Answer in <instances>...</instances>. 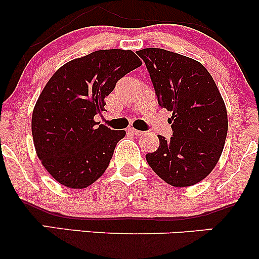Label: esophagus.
<instances>
[{
  "instance_id": "esophagus-1",
  "label": "esophagus",
  "mask_w": 259,
  "mask_h": 259,
  "mask_svg": "<svg viewBox=\"0 0 259 259\" xmlns=\"http://www.w3.org/2000/svg\"><path fill=\"white\" fill-rule=\"evenodd\" d=\"M129 133H132V134H134V135H136V136H141V135H144V132H141V130L132 129V127H130V129H129Z\"/></svg>"
}]
</instances>
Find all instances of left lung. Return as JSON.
<instances>
[{"mask_svg":"<svg viewBox=\"0 0 259 259\" xmlns=\"http://www.w3.org/2000/svg\"><path fill=\"white\" fill-rule=\"evenodd\" d=\"M136 53L146 64L159 106L173 112V136L158 135V150L146 154L148 165L170 185H195L213 170L224 148L228 114L221 92L195 59L163 49Z\"/></svg>","mask_w":259,"mask_h":259,"instance_id":"left-lung-1","label":"left lung"}]
</instances>
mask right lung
Wrapping results in <instances>:
<instances>
[{
	"label": "right lung",
	"mask_w": 259,
	"mask_h": 259,
	"mask_svg": "<svg viewBox=\"0 0 259 259\" xmlns=\"http://www.w3.org/2000/svg\"><path fill=\"white\" fill-rule=\"evenodd\" d=\"M130 50H100L68 62L38 96L31 133L38 159L53 179L85 189L105 173L124 130L94 120L124 75L141 65Z\"/></svg>",
	"instance_id": "1"
}]
</instances>
